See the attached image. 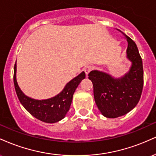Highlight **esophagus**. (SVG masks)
Wrapping results in <instances>:
<instances>
[{"label": "esophagus", "mask_w": 156, "mask_h": 156, "mask_svg": "<svg viewBox=\"0 0 156 156\" xmlns=\"http://www.w3.org/2000/svg\"><path fill=\"white\" fill-rule=\"evenodd\" d=\"M92 67H91V66H87V67H86L85 68H84V72H85V73H86V75H87V76H88V74L89 73H90V71L92 70Z\"/></svg>", "instance_id": "obj_1"}]
</instances>
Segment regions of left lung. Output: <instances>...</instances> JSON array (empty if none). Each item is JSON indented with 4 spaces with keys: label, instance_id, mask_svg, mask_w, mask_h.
<instances>
[{
    "label": "left lung",
    "instance_id": "obj_1",
    "mask_svg": "<svg viewBox=\"0 0 156 156\" xmlns=\"http://www.w3.org/2000/svg\"><path fill=\"white\" fill-rule=\"evenodd\" d=\"M128 42L126 58L131 63L129 70L115 78L98 69L89 73L94 87V98L101 113L105 117L116 118L125 115L136 107L142 92L144 83L142 60L136 44L120 30Z\"/></svg>",
    "mask_w": 156,
    "mask_h": 156
}]
</instances>
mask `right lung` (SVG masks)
I'll return each mask as SVG.
<instances>
[{
  "label": "right lung",
  "instance_id": "obj_1",
  "mask_svg": "<svg viewBox=\"0 0 156 156\" xmlns=\"http://www.w3.org/2000/svg\"><path fill=\"white\" fill-rule=\"evenodd\" d=\"M17 62V61H16ZM17 64L14 67V84L17 95L21 104L33 117L47 123H54L65 117L72 103L75 91L86 77L85 73H80L66 84L61 92L54 97L44 100H37L26 95L17 81Z\"/></svg>",
  "mask_w": 156,
  "mask_h": 156
}]
</instances>
